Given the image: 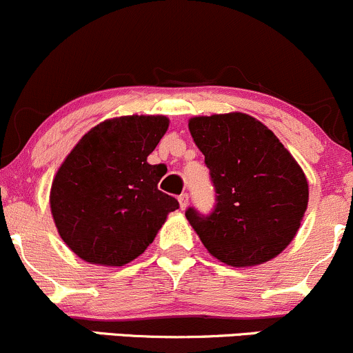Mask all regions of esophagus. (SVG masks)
<instances>
[{
  "label": "esophagus",
  "instance_id": "34e87169",
  "mask_svg": "<svg viewBox=\"0 0 353 353\" xmlns=\"http://www.w3.org/2000/svg\"><path fill=\"white\" fill-rule=\"evenodd\" d=\"M178 203H180V209H187L188 205V194H181L178 197Z\"/></svg>",
  "mask_w": 353,
  "mask_h": 353
}]
</instances>
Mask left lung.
Listing matches in <instances>:
<instances>
[{"label":"left lung","mask_w":353,"mask_h":353,"mask_svg":"<svg viewBox=\"0 0 353 353\" xmlns=\"http://www.w3.org/2000/svg\"><path fill=\"white\" fill-rule=\"evenodd\" d=\"M192 137L210 170L216 207L185 212L207 252L231 267H255L287 248L301 226L310 187L274 132L241 112L192 117Z\"/></svg>","instance_id":"8db88e82"}]
</instances>
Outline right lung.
<instances>
[{
  "label": "right lung",
  "mask_w": 353,
  "mask_h": 353,
  "mask_svg": "<svg viewBox=\"0 0 353 353\" xmlns=\"http://www.w3.org/2000/svg\"><path fill=\"white\" fill-rule=\"evenodd\" d=\"M165 115H123L90 129L57 170L50 212L72 253L122 267L151 245L178 201L158 188L165 165H150L168 130Z\"/></svg>",
  "instance_id": "add662e5"
}]
</instances>
